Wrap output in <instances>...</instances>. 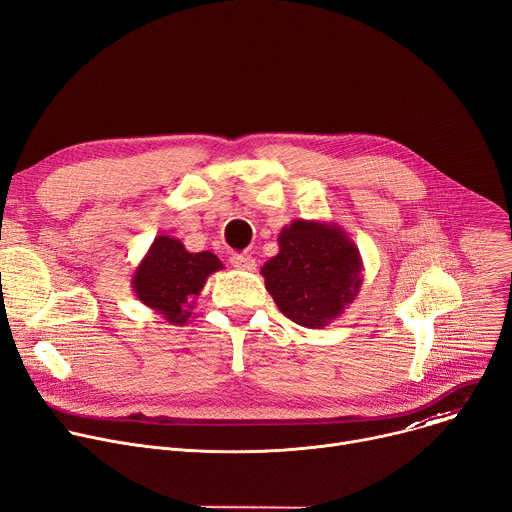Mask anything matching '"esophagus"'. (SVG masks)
Returning a JSON list of instances; mask_svg holds the SVG:
<instances>
[{
    "mask_svg": "<svg viewBox=\"0 0 512 512\" xmlns=\"http://www.w3.org/2000/svg\"><path fill=\"white\" fill-rule=\"evenodd\" d=\"M230 263L236 267V269H245V271H253L257 267V261L251 257V255H232L230 257Z\"/></svg>",
    "mask_w": 512,
    "mask_h": 512,
    "instance_id": "obj_1",
    "label": "esophagus"
}]
</instances>
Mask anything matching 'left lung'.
I'll return each mask as SVG.
<instances>
[{
	"instance_id": "left-lung-1",
	"label": "left lung",
	"mask_w": 512,
	"mask_h": 512,
	"mask_svg": "<svg viewBox=\"0 0 512 512\" xmlns=\"http://www.w3.org/2000/svg\"><path fill=\"white\" fill-rule=\"evenodd\" d=\"M278 255L263 267L265 288L294 323L321 329L342 317L362 286V257L348 232L321 220H292Z\"/></svg>"
}]
</instances>
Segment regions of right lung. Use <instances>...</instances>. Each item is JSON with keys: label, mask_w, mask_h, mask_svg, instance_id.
<instances>
[{"label": "right lung", "mask_w": 512, "mask_h": 512, "mask_svg": "<svg viewBox=\"0 0 512 512\" xmlns=\"http://www.w3.org/2000/svg\"><path fill=\"white\" fill-rule=\"evenodd\" d=\"M222 261L210 253H191L175 236L154 238L146 257L135 267L131 288L146 306L170 325H185L191 319L195 298Z\"/></svg>", "instance_id": "1"}]
</instances>
